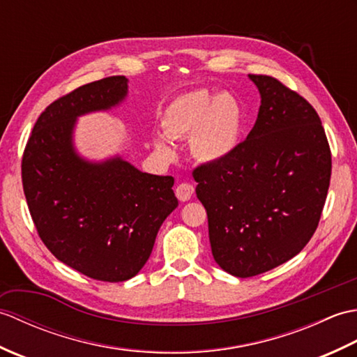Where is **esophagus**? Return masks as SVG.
I'll return each instance as SVG.
<instances>
[{"label":"esophagus","mask_w":357,"mask_h":357,"mask_svg":"<svg viewBox=\"0 0 357 357\" xmlns=\"http://www.w3.org/2000/svg\"><path fill=\"white\" fill-rule=\"evenodd\" d=\"M195 192V187L192 184H187V183H183L179 184L176 187V190H174V193H176V198L181 201V202H185L192 198V195Z\"/></svg>","instance_id":"obj_1"}]
</instances>
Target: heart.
Here are the masks:
<instances>
[{"label": "heart", "mask_w": 357, "mask_h": 357, "mask_svg": "<svg viewBox=\"0 0 357 357\" xmlns=\"http://www.w3.org/2000/svg\"><path fill=\"white\" fill-rule=\"evenodd\" d=\"M161 123L169 138L190 136V150L196 159L219 162L238 147L244 128V110L231 93L211 95L199 89L174 98L164 110ZM166 137L156 135L153 144L159 153L172 156L173 146Z\"/></svg>", "instance_id": "1"}]
</instances>
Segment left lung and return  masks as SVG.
Listing matches in <instances>:
<instances>
[{
	"instance_id": "8db88e82",
	"label": "left lung",
	"mask_w": 357,
	"mask_h": 357,
	"mask_svg": "<svg viewBox=\"0 0 357 357\" xmlns=\"http://www.w3.org/2000/svg\"><path fill=\"white\" fill-rule=\"evenodd\" d=\"M261 93L244 142L193 170L207 210L211 253L236 278L287 262L317 229L331 176V151L313 105L267 75H248Z\"/></svg>"
}]
</instances>
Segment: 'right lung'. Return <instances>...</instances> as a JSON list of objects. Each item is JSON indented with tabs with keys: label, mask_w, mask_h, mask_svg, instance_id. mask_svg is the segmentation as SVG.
Returning a JSON list of instances; mask_svg holds the SVG:
<instances>
[{
	"label": "right lung",
	"mask_w": 357,
	"mask_h": 357,
	"mask_svg": "<svg viewBox=\"0 0 357 357\" xmlns=\"http://www.w3.org/2000/svg\"><path fill=\"white\" fill-rule=\"evenodd\" d=\"M127 78L75 89L45 109L21 162L30 216L58 261L104 282L138 275L159 227L178 207L172 176L142 173L121 156L90 162L73 147L77 118L127 96Z\"/></svg>",
	"instance_id": "1"
}]
</instances>
